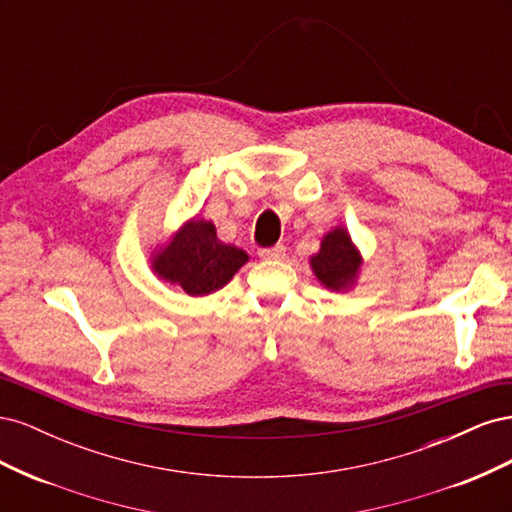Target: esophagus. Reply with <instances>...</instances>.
Listing matches in <instances>:
<instances>
[{
    "instance_id": "obj_1",
    "label": "esophagus",
    "mask_w": 512,
    "mask_h": 512,
    "mask_svg": "<svg viewBox=\"0 0 512 512\" xmlns=\"http://www.w3.org/2000/svg\"><path fill=\"white\" fill-rule=\"evenodd\" d=\"M262 260H282L286 258V247L284 245H273V247H262L258 252Z\"/></svg>"
}]
</instances>
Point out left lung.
<instances>
[{"mask_svg":"<svg viewBox=\"0 0 512 512\" xmlns=\"http://www.w3.org/2000/svg\"><path fill=\"white\" fill-rule=\"evenodd\" d=\"M361 267V256L350 241V235L344 228H335L322 239L320 252L312 256V269L318 280L331 288H348Z\"/></svg>","mask_w":512,"mask_h":512,"instance_id":"8db88e82","label":"left lung"}]
</instances>
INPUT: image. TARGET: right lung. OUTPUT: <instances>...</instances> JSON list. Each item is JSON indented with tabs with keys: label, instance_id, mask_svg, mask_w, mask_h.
Wrapping results in <instances>:
<instances>
[{
	"label": "right lung",
	"instance_id": "obj_1",
	"mask_svg": "<svg viewBox=\"0 0 512 512\" xmlns=\"http://www.w3.org/2000/svg\"><path fill=\"white\" fill-rule=\"evenodd\" d=\"M245 262L247 254L222 243L211 222L192 220L153 256V271L192 297H203L226 286Z\"/></svg>",
	"mask_w": 512,
	"mask_h": 512
}]
</instances>
